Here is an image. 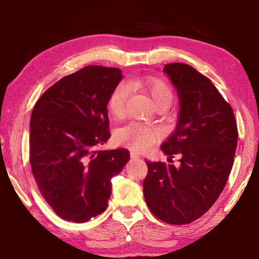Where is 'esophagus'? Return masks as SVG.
<instances>
[{
    "instance_id": "obj_1",
    "label": "esophagus",
    "mask_w": 259,
    "mask_h": 259,
    "mask_svg": "<svg viewBox=\"0 0 259 259\" xmlns=\"http://www.w3.org/2000/svg\"><path fill=\"white\" fill-rule=\"evenodd\" d=\"M130 157H131V159H139V155L137 154V153H135V152H130Z\"/></svg>"
}]
</instances>
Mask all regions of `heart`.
<instances>
[{
	"label": "heart",
	"mask_w": 259,
	"mask_h": 259,
	"mask_svg": "<svg viewBox=\"0 0 259 259\" xmlns=\"http://www.w3.org/2000/svg\"><path fill=\"white\" fill-rule=\"evenodd\" d=\"M135 83L140 89L150 94L156 106L161 104H171L174 99V91L171 87L162 78H139ZM129 94V87L124 82L119 83L109 94L107 108L109 113L116 119H121L124 115ZM160 137V131L154 126L138 123V122H133V123L123 126V128L117 130L115 135L117 143L137 152L147 151L148 148L154 145Z\"/></svg>",
	"instance_id": "obj_1"
}]
</instances>
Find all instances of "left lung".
<instances>
[{"label":"left lung","instance_id":"8db88e82","mask_svg":"<svg viewBox=\"0 0 259 259\" xmlns=\"http://www.w3.org/2000/svg\"><path fill=\"white\" fill-rule=\"evenodd\" d=\"M163 71L176 88L181 113L176 130L161 150L170 157L178 154L181 164L146 161L144 198L155 217L185 225L207 212L224 190L238 126L231 105L207 76L183 63L166 64Z\"/></svg>","mask_w":259,"mask_h":259}]
</instances>
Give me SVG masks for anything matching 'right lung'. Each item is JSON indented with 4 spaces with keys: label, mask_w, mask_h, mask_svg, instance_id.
Segmentation results:
<instances>
[{
    "label": "right lung",
    "mask_w": 259,
    "mask_h": 259,
    "mask_svg": "<svg viewBox=\"0 0 259 259\" xmlns=\"http://www.w3.org/2000/svg\"><path fill=\"white\" fill-rule=\"evenodd\" d=\"M120 68L90 65L64 76L34 105L29 162L43 199L64 221L85 223L105 211L112 178L129 161L126 148L103 151L111 137L109 94Z\"/></svg>",
    "instance_id": "1"
}]
</instances>
